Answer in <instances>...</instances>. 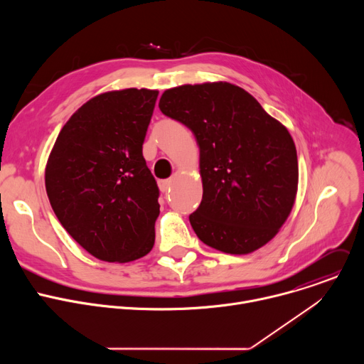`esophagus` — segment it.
I'll return each instance as SVG.
<instances>
[{
  "label": "esophagus",
  "mask_w": 364,
  "mask_h": 364,
  "mask_svg": "<svg viewBox=\"0 0 364 364\" xmlns=\"http://www.w3.org/2000/svg\"><path fill=\"white\" fill-rule=\"evenodd\" d=\"M171 180H160L159 181V186H160V190L163 191V193H166L167 194V191H170V187H171Z\"/></svg>",
  "instance_id": "esophagus-1"
}]
</instances>
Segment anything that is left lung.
Segmentation results:
<instances>
[{"label": "left lung", "mask_w": 364, "mask_h": 364, "mask_svg": "<svg viewBox=\"0 0 364 364\" xmlns=\"http://www.w3.org/2000/svg\"><path fill=\"white\" fill-rule=\"evenodd\" d=\"M159 107L190 128L200 148L203 198L190 215L197 237L230 255L252 253L274 239L298 190L288 129L229 82L167 89Z\"/></svg>", "instance_id": "8db88e82"}]
</instances>
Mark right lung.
Segmentation results:
<instances>
[{
	"label": "right lung",
	"mask_w": 364,
	"mask_h": 364,
	"mask_svg": "<svg viewBox=\"0 0 364 364\" xmlns=\"http://www.w3.org/2000/svg\"><path fill=\"white\" fill-rule=\"evenodd\" d=\"M159 90L96 95L69 118L46 164V191L62 226L92 256L127 264L151 252L159 187L142 144Z\"/></svg>",
	"instance_id": "obj_1"
}]
</instances>
